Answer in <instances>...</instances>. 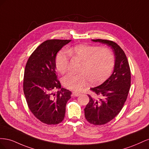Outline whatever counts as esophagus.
Returning a JSON list of instances; mask_svg holds the SVG:
<instances>
[{
  "label": "esophagus",
  "instance_id": "34e87169",
  "mask_svg": "<svg viewBox=\"0 0 149 149\" xmlns=\"http://www.w3.org/2000/svg\"><path fill=\"white\" fill-rule=\"evenodd\" d=\"M72 94H73V96L74 97H77V96H79V95H81V94L79 93H76V92H73Z\"/></svg>",
  "mask_w": 149,
  "mask_h": 149
}]
</instances>
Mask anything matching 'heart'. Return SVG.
<instances>
[{
    "label": "heart",
    "mask_w": 149,
    "mask_h": 149,
    "mask_svg": "<svg viewBox=\"0 0 149 149\" xmlns=\"http://www.w3.org/2000/svg\"><path fill=\"white\" fill-rule=\"evenodd\" d=\"M70 56L81 63L79 72L84 74H68L62 79L66 88L79 91L89 81L98 84L105 81L113 70L115 60L109 48L88 45H79L68 51H61L56 58V67L61 73L68 70Z\"/></svg>",
    "instance_id": "b5f03b06"
}]
</instances>
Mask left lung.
<instances>
[{
  "label": "left lung",
  "instance_id": "left-lung-1",
  "mask_svg": "<svg viewBox=\"0 0 149 149\" xmlns=\"http://www.w3.org/2000/svg\"><path fill=\"white\" fill-rule=\"evenodd\" d=\"M109 46L116 57L113 73L106 81L98 86L90 88L94 97L88 94L89 101L84 108L85 118L90 124L100 125L105 124L118 115L127 100L130 87V70L123 49L114 42L96 39Z\"/></svg>",
  "mask_w": 149,
  "mask_h": 149
}]
</instances>
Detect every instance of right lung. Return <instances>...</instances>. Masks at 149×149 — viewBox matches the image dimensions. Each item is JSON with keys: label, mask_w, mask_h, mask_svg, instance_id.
<instances>
[{"label": "right lung", "mask_w": 149, "mask_h": 149, "mask_svg": "<svg viewBox=\"0 0 149 149\" xmlns=\"http://www.w3.org/2000/svg\"><path fill=\"white\" fill-rule=\"evenodd\" d=\"M71 40H48L31 53L26 62L23 83L29 108L43 123L58 124L64 119L71 92L61 88L56 71L57 53ZM60 89L56 93L53 91Z\"/></svg>", "instance_id": "obj_1"}]
</instances>
